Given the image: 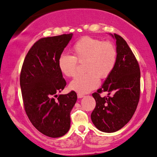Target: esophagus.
I'll return each instance as SVG.
<instances>
[{
	"mask_svg": "<svg viewBox=\"0 0 157 157\" xmlns=\"http://www.w3.org/2000/svg\"><path fill=\"white\" fill-rule=\"evenodd\" d=\"M83 97H84V95H83V94L77 93V98H82Z\"/></svg>",
	"mask_w": 157,
	"mask_h": 157,
	"instance_id": "esophagus-1",
	"label": "esophagus"
}]
</instances>
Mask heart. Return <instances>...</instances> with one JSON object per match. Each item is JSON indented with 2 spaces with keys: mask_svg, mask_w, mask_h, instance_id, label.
<instances>
[{
  "mask_svg": "<svg viewBox=\"0 0 157 157\" xmlns=\"http://www.w3.org/2000/svg\"><path fill=\"white\" fill-rule=\"evenodd\" d=\"M73 55L62 54L58 59L59 70L66 77L76 75L79 63H84L86 73L79 75L70 84V88L80 94L89 93L99 85V78L111 75L118 62V50L109 41L90 36L77 40L72 47Z\"/></svg>",
  "mask_w": 157,
  "mask_h": 157,
  "instance_id": "obj_1",
  "label": "heart"
}]
</instances>
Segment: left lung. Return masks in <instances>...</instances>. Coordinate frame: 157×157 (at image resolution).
Returning <instances> with one entry per match:
<instances>
[{"instance_id":"8db88e82","label":"left lung","mask_w":157,"mask_h":157,"mask_svg":"<svg viewBox=\"0 0 157 157\" xmlns=\"http://www.w3.org/2000/svg\"><path fill=\"white\" fill-rule=\"evenodd\" d=\"M118 50L116 68L107 77L103 86L92 94L96 105L91 120L96 128L106 133L120 130L136 110L141 93V72L138 61L126 41L114 33ZM108 91L112 96L102 98L100 94Z\"/></svg>"}]
</instances>
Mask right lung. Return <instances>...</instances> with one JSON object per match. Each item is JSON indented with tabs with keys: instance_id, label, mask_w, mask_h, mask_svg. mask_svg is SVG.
I'll return each mask as SVG.
<instances>
[{
	"instance_id": "add662e5",
	"label": "right lung",
	"mask_w": 157,
	"mask_h": 157,
	"mask_svg": "<svg viewBox=\"0 0 157 157\" xmlns=\"http://www.w3.org/2000/svg\"><path fill=\"white\" fill-rule=\"evenodd\" d=\"M72 33L39 39L29 49L20 74L25 111L33 126L52 138L61 137L70 128V111L77 101L75 91L59 95L67 82L58 59Z\"/></svg>"
}]
</instances>
